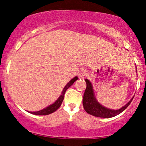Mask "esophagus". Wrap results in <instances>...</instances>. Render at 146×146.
<instances>
[{"label": "esophagus", "instance_id": "obj_1", "mask_svg": "<svg viewBox=\"0 0 146 146\" xmlns=\"http://www.w3.org/2000/svg\"><path fill=\"white\" fill-rule=\"evenodd\" d=\"M87 75V71L84 68H82V69L80 70L78 73V76L80 79H83L85 76H86Z\"/></svg>", "mask_w": 146, "mask_h": 146}]
</instances>
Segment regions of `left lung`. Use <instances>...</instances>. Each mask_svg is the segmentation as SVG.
Segmentation results:
<instances>
[{"instance_id": "8db88e82", "label": "left lung", "mask_w": 146, "mask_h": 146, "mask_svg": "<svg viewBox=\"0 0 146 146\" xmlns=\"http://www.w3.org/2000/svg\"><path fill=\"white\" fill-rule=\"evenodd\" d=\"M137 69V68H136ZM86 83V88L85 90L83 97V106L86 113L95 117H103V118H110L119 115L131 103L132 98L124 106L118 110L110 109L99 103L97 100L93 90V85L88 79H85Z\"/></svg>"}]
</instances>
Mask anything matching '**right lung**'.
Wrapping results in <instances>:
<instances>
[{"mask_svg":"<svg viewBox=\"0 0 146 146\" xmlns=\"http://www.w3.org/2000/svg\"><path fill=\"white\" fill-rule=\"evenodd\" d=\"M78 78L76 76L68 82L67 83V84H66V86H64V88H63V90H62V92L60 96L58 98V100H57L56 101L54 102V103L52 104H51V105H49L47 107H46V108H44V109L39 110V111L29 112V113L33 114V115H49V114H51L52 113H53V112L56 111V110H57L58 108H60V106H61L63 100H64V94H65V92H66V90H67L70 86H72V85H73V84L75 82L78 80Z\"/></svg>","mask_w":146,"mask_h":146,"instance_id":"1","label":"right lung"}]
</instances>
